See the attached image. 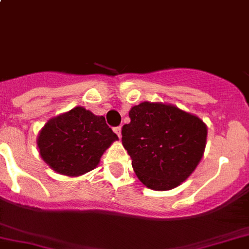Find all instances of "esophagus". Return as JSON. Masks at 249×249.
Returning <instances> with one entry per match:
<instances>
[{
    "instance_id": "esophagus-1",
    "label": "esophagus",
    "mask_w": 249,
    "mask_h": 249,
    "mask_svg": "<svg viewBox=\"0 0 249 249\" xmlns=\"http://www.w3.org/2000/svg\"><path fill=\"white\" fill-rule=\"evenodd\" d=\"M114 131L116 133V135H118L119 138L121 137V126H116V128H114Z\"/></svg>"
}]
</instances>
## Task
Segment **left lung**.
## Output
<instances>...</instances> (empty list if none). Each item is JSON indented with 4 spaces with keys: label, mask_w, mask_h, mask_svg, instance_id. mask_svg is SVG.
<instances>
[{
    "label": "left lung",
    "mask_w": 249,
    "mask_h": 249,
    "mask_svg": "<svg viewBox=\"0 0 249 249\" xmlns=\"http://www.w3.org/2000/svg\"><path fill=\"white\" fill-rule=\"evenodd\" d=\"M121 142L138 178L156 191L171 190L195 171L205 149L206 125L164 104L142 102L129 111Z\"/></svg>",
    "instance_id": "obj_1"
}]
</instances>
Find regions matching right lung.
I'll return each instance as SVG.
<instances>
[{
    "label": "right lung",
    "instance_id": "add662e5",
    "mask_svg": "<svg viewBox=\"0 0 249 249\" xmlns=\"http://www.w3.org/2000/svg\"><path fill=\"white\" fill-rule=\"evenodd\" d=\"M118 139L104 116L74 107L50 119L37 138L40 156L54 171L79 176L96 168L100 158Z\"/></svg>",
    "mask_w": 249,
    "mask_h": 249
}]
</instances>
